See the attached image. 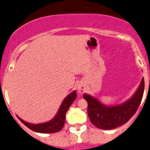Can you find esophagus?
Instances as JSON below:
<instances>
[{
  "instance_id": "obj_1",
  "label": "esophagus",
  "mask_w": 150,
  "mask_h": 150,
  "mask_svg": "<svg viewBox=\"0 0 150 150\" xmlns=\"http://www.w3.org/2000/svg\"><path fill=\"white\" fill-rule=\"evenodd\" d=\"M77 90H78V92H79L80 94L84 93V91H85V86H84V84H83V83L79 84L78 86H77Z\"/></svg>"
}]
</instances>
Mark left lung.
<instances>
[{
  "mask_svg": "<svg viewBox=\"0 0 150 150\" xmlns=\"http://www.w3.org/2000/svg\"><path fill=\"white\" fill-rule=\"evenodd\" d=\"M144 89V78L138 89L131 98L122 104L108 106L97 98L88 94L83 98L88 104V115L91 122L96 127L104 130L115 129L129 121L135 114L142 102Z\"/></svg>",
  "mask_w": 150,
  "mask_h": 150,
  "instance_id": "1",
  "label": "left lung"
}]
</instances>
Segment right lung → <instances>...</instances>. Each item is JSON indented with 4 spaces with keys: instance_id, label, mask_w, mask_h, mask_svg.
Listing matches in <instances>:
<instances>
[{
    "instance_id": "add662e5",
    "label": "right lung",
    "mask_w": 150,
    "mask_h": 150,
    "mask_svg": "<svg viewBox=\"0 0 150 150\" xmlns=\"http://www.w3.org/2000/svg\"><path fill=\"white\" fill-rule=\"evenodd\" d=\"M76 98V92L73 91L71 93L68 95L63 100L59 110L56 113L55 116L50 121L42 123L34 124L28 122H26L17 115V118L20 120L27 127L31 130L38 133H44V134H50V133L58 132L61 131L64 127L66 120V113L70 106Z\"/></svg>"
}]
</instances>
